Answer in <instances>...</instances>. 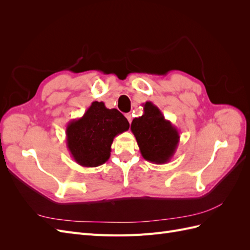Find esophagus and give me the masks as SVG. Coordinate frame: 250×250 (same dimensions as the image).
I'll return each mask as SVG.
<instances>
[{"label":"esophagus","mask_w":250,"mask_h":250,"mask_svg":"<svg viewBox=\"0 0 250 250\" xmlns=\"http://www.w3.org/2000/svg\"><path fill=\"white\" fill-rule=\"evenodd\" d=\"M125 117H126V119L128 120V122L131 123V121H132V116H131V113H126Z\"/></svg>","instance_id":"1"}]
</instances>
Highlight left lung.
Listing matches in <instances>:
<instances>
[{"mask_svg":"<svg viewBox=\"0 0 250 250\" xmlns=\"http://www.w3.org/2000/svg\"><path fill=\"white\" fill-rule=\"evenodd\" d=\"M143 106V116L133 119L130 127L141 154L153 164L169 163L179 143L177 128L165 119L161 109L152 102L147 101Z\"/></svg>","mask_w":250,"mask_h":250,"instance_id":"8db88e82","label":"left lung"}]
</instances>
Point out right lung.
I'll list each match as a JSON object with an SVG mask.
<instances>
[{"instance_id": "obj_1", "label": "right lung", "mask_w": 250, "mask_h": 250, "mask_svg": "<svg viewBox=\"0 0 250 250\" xmlns=\"http://www.w3.org/2000/svg\"><path fill=\"white\" fill-rule=\"evenodd\" d=\"M128 129L129 123L118 109L95 101L81 118L67 124L66 147L78 165L98 167L108 161L113 139Z\"/></svg>"}]
</instances>
